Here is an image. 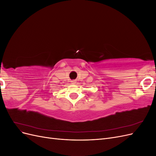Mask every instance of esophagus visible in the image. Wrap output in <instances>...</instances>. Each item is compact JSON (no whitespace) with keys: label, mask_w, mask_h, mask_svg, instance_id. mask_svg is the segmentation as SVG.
<instances>
[{"label":"esophagus","mask_w":156,"mask_h":156,"mask_svg":"<svg viewBox=\"0 0 156 156\" xmlns=\"http://www.w3.org/2000/svg\"><path fill=\"white\" fill-rule=\"evenodd\" d=\"M75 83H76V82H75V81H72V84H75Z\"/></svg>","instance_id":"obj_1"}]
</instances>
